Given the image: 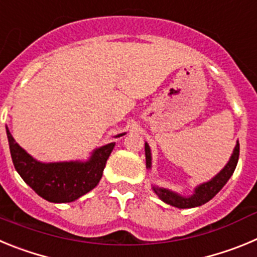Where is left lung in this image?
Listing matches in <instances>:
<instances>
[{"label": "left lung", "instance_id": "8db88e82", "mask_svg": "<svg viewBox=\"0 0 257 257\" xmlns=\"http://www.w3.org/2000/svg\"><path fill=\"white\" fill-rule=\"evenodd\" d=\"M145 152L146 165H147V168H150V166H151V151H150V147L147 143L145 145ZM238 157H239V143L235 145V149L234 151H233L232 157H230L229 163L225 165V168H224L216 177L212 178L210 182L203 183L201 184L200 187H197L195 195L191 196V197L188 198L182 197V196L177 195V193H173V192L164 188H154V191L156 192V195L159 196L164 202L169 203V205H172V206L179 207V209H189V207L201 206V205H203V203H206L207 201L211 200V198L223 188L224 184L229 180V178L232 177V174L234 173L235 166H237Z\"/></svg>", "mask_w": 257, "mask_h": 257}]
</instances>
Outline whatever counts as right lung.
Returning <instances> with one entry per match:
<instances>
[{
  "label": "right lung",
  "mask_w": 257,
  "mask_h": 257,
  "mask_svg": "<svg viewBox=\"0 0 257 257\" xmlns=\"http://www.w3.org/2000/svg\"><path fill=\"white\" fill-rule=\"evenodd\" d=\"M14 166L28 186L50 202H71L98 184L115 142L102 146L87 163L42 164L29 156L6 128ZM123 136L119 134L117 137Z\"/></svg>",
  "instance_id": "obj_1"
}]
</instances>
